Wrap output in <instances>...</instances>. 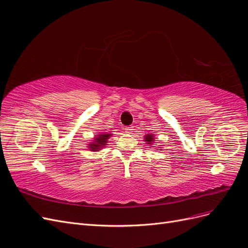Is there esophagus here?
I'll return each instance as SVG.
<instances>
[{"label":"esophagus","instance_id":"esophagus-1","mask_svg":"<svg viewBox=\"0 0 248 248\" xmlns=\"http://www.w3.org/2000/svg\"><path fill=\"white\" fill-rule=\"evenodd\" d=\"M125 132L126 133H128V134H131L132 132H133V127L132 126H127V127H125Z\"/></svg>","mask_w":248,"mask_h":248}]
</instances>
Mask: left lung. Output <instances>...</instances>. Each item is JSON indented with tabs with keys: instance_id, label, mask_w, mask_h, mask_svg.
Instances as JSON below:
<instances>
[{
	"instance_id": "left-lung-1",
	"label": "left lung",
	"mask_w": 248,
	"mask_h": 248,
	"mask_svg": "<svg viewBox=\"0 0 248 248\" xmlns=\"http://www.w3.org/2000/svg\"><path fill=\"white\" fill-rule=\"evenodd\" d=\"M145 140L148 142V145H152V142L154 141V137L153 134H147V136H145Z\"/></svg>"
}]
</instances>
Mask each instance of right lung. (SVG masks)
<instances>
[{
  "label": "right lung",
  "instance_id": "right-lung-1",
  "mask_svg": "<svg viewBox=\"0 0 248 248\" xmlns=\"http://www.w3.org/2000/svg\"><path fill=\"white\" fill-rule=\"evenodd\" d=\"M111 136L110 133H100V134H97L94 139V141H92L91 144H89V149L91 150V151H99V150L103 147L107 146V142L108 138Z\"/></svg>",
  "mask_w": 248,
  "mask_h": 248
}]
</instances>
